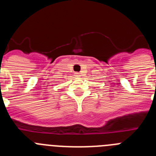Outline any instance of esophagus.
<instances>
[{"mask_svg": "<svg viewBox=\"0 0 156 156\" xmlns=\"http://www.w3.org/2000/svg\"><path fill=\"white\" fill-rule=\"evenodd\" d=\"M76 76H80L79 73H76Z\"/></svg>", "mask_w": 156, "mask_h": 156, "instance_id": "esophagus-1", "label": "esophagus"}]
</instances>
